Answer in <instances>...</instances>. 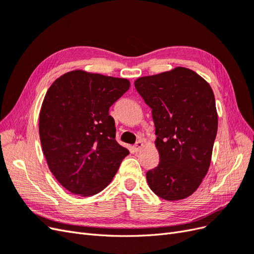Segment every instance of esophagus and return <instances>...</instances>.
<instances>
[{
	"instance_id": "obj_1",
	"label": "esophagus",
	"mask_w": 254,
	"mask_h": 254,
	"mask_svg": "<svg viewBox=\"0 0 254 254\" xmlns=\"http://www.w3.org/2000/svg\"><path fill=\"white\" fill-rule=\"evenodd\" d=\"M143 147V143L142 141H137L134 145H133V150L136 152V151H140V149Z\"/></svg>"
}]
</instances>
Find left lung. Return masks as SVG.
Returning <instances> with one entry per match:
<instances>
[{"instance_id":"8db88e82","label":"left lung","mask_w":254,"mask_h":254,"mask_svg":"<svg viewBox=\"0 0 254 254\" xmlns=\"http://www.w3.org/2000/svg\"><path fill=\"white\" fill-rule=\"evenodd\" d=\"M134 87L151 109L160 162L146 173L150 190L180 200L200 186L210 167L218 118L214 93L197 73L178 66L140 77Z\"/></svg>"}]
</instances>
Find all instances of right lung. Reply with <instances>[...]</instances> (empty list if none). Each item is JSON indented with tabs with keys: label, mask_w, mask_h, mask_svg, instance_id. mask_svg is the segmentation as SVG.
<instances>
[{
	"label": "right lung",
	"mask_w": 254,
	"mask_h": 254,
	"mask_svg": "<svg viewBox=\"0 0 254 254\" xmlns=\"http://www.w3.org/2000/svg\"><path fill=\"white\" fill-rule=\"evenodd\" d=\"M130 82L76 70L53 82L39 117L42 150L52 174L71 193L93 196L117 174L129 150L115 140L109 108Z\"/></svg>",
	"instance_id": "1"
}]
</instances>
